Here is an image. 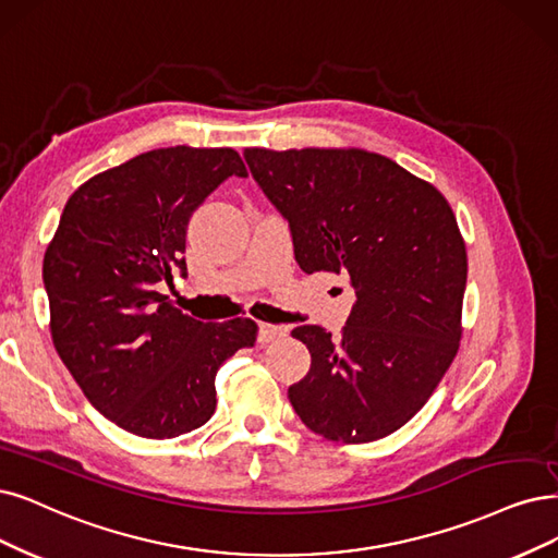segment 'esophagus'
<instances>
[{
	"label": "esophagus",
	"mask_w": 558,
	"mask_h": 558,
	"mask_svg": "<svg viewBox=\"0 0 558 558\" xmlns=\"http://www.w3.org/2000/svg\"><path fill=\"white\" fill-rule=\"evenodd\" d=\"M284 333H287V328H284V326H274V324H259L257 340H259L262 344H268V342H274V340L282 338Z\"/></svg>",
	"instance_id": "1"
}]
</instances>
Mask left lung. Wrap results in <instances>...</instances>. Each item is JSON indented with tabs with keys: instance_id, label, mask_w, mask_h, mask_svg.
Returning <instances> with one entry per match:
<instances>
[{
	"instance_id": "obj_1",
	"label": "left lung",
	"mask_w": 558,
	"mask_h": 558,
	"mask_svg": "<svg viewBox=\"0 0 558 558\" xmlns=\"http://www.w3.org/2000/svg\"><path fill=\"white\" fill-rule=\"evenodd\" d=\"M253 179L287 218L305 274L349 276L356 303L340 338L292 336L313 356L290 386L299 418L328 441L400 429L435 393L462 338L466 247L446 197L363 149L251 147Z\"/></svg>"
}]
</instances>
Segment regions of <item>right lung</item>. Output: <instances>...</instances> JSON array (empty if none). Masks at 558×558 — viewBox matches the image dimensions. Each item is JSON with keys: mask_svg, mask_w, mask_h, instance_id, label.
I'll return each mask as SVG.
<instances>
[{"mask_svg": "<svg viewBox=\"0 0 558 558\" xmlns=\"http://www.w3.org/2000/svg\"><path fill=\"white\" fill-rule=\"evenodd\" d=\"M247 177L230 149L168 147L106 170L69 197L44 257L50 333L82 393L147 439L193 432L216 411V373L257 324H204L158 290L185 276V230L218 185Z\"/></svg>", "mask_w": 558, "mask_h": 558, "instance_id": "add662e5", "label": "right lung"}]
</instances>
